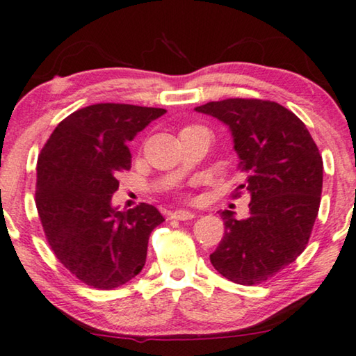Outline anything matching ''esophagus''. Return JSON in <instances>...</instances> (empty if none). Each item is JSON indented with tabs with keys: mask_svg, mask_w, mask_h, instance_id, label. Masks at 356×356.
I'll use <instances>...</instances> for the list:
<instances>
[{
	"mask_svg": "<svg viewBox=\"0 0 356 356\" xmlns=\"http://www.w3.org/2000/svg\"><path fill=\"white\" fill-rule=\"evenodd\" d=\"M172 218L179 220V221H188L194 218V213L189 212V210H175L172 213Z\"/></svg>",
	"mask_w": 356,
	"mask_h": 356,
	"instance_id": "esophagus-1",
	"label": "esophagus"
}]
</instances>
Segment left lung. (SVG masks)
Masks as SVG:
<instances>
[{
    "instance_id": "obj_1",
    "label": "left lung",
    "mask_w": 356,
    "mask_h": 356,
    "mask_svg": "<svg viewBox=\"0 0 356 356\" xmlns=\"http://www.w3.org/2000/svg\"><path fill=\"white\" fill-rule=\"evenodd\" d=\"M195 111L229 127L245 175L233 197L250 194L247 218L220 213L225 236L210 261L236 284H260L305 250L321 202V154L305 123L275 101L231 97Z\"/></svg>"
}]
</instances>
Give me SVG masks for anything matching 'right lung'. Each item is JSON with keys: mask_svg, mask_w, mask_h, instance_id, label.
Masks as SVG:
<instances>
[{"mask_svg": "<svg viewBox=\"0 0 356 356\" xmlns=\"http://www.w3.org/2000/svg\"><path fill=\"white\" fill-rule=\"evenodd\" d=\"M165 109L101 102L75 111L51 133L37 163L35 204L46 241L76 280L111 291L146 264L161 212L112 207L118 173L131 168L127 143Z\"/></svg>", "mask_w": 356, "mask_h": 356, "instance_id": "add662e5", "label": "right lung"}]
</instances>
